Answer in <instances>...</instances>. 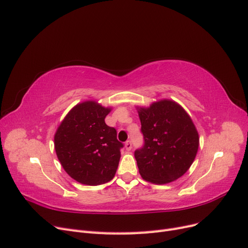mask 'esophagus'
I'll use <instances>...</instances> for the list:
<instances>
[{"mask_svg": "<svg viewBox=\"0 0 248 248\" xmlns=\"http://www.w3.org/2000/svg\"><path fill=\"white\" fill-rule=\"evenodd\" d=\"M125 148H126V150H127V151H130V150H131V148H132V144H131V140H127V141L125 142Z\"/></svg>", "mask_w": 248, "mask_h": 248, "instance_id": "obj_1", "label": "esophagus"}]
</instances>
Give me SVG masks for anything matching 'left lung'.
Returning a JSON list of instances; mask_svg holds the SVG:
<instances>
[{
  "label": "left lung",
  "instance_id": "left-lung-1",
  "mask_svg": "<svg viewBox=\"0 0 248 248\" xmlns=\"http://www.w3.org/2000/svg\"><path fill=\"white\" fill-rule=\"evenodd\" d=\"M144 146L134 157L142 179L154 184L175 181L188 170L199 149V133L185 109L172 100L140 108Z\"/></svg>",
  "mask_w": 248,
  "mask_h": 248
}]
</instances>
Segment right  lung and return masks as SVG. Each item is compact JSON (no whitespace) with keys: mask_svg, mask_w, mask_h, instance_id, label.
<instances>
[{"mask_svg":"<svg viewBox=\"0 0 248 248\" xmlns=\"http://www.w3.org/2000/svg\"><path fill=\"white\" fill-rule=\"evenodd\" d=\"M110 111L96 101L77 104L58 127L55 150L63 169L86 185L104 184L114 178L123 144L117 130L104 122Z\"/></svg>","mask_w":248,"mask_h":248,"instance_id":"right-lung-1","label":"right lung"}]
</instances>
